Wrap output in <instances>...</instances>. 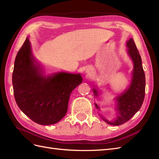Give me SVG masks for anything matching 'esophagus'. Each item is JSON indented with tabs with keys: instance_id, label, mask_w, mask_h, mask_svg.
<instances>
[{
	"instance_id": "34e87169",
	"label": "esophagus",
	"mask_w": 159,
	"mask_h": 159,
	"mask_svg": "<svg viewBox=\"0 0 159 159\" xmlns=\"http://www.w3.org/2000/svg\"><path fill=\"white\" fill-rule=\"evenodd\" d=\"M87 72H88V74L89 73V69H87Z\"/></svg>"
}]
</instances>
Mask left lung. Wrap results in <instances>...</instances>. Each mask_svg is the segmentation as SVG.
Wrapping results in <instances>:
<instances>
[{"label": "left lung", "mask_w": 159, "mask_h": 159, "mask_svg": "<svg viewBox=\"0 0 159 159\" xmlns=\"http://www.w3.org/2000/svg\"><path fill=\"white\" fill-rule=\"evenodd\" d=\"M127 52L134 63L133 78L130 87L127 90L116 98V111L117 116L113 121L107 120L102 117V119L108 124L119 126L129 120L142 106L145 97L146 89V76L141 63V57L138 51L133 38H130L126 43ZM95 96H98V91L93 89ZM95 105L98 109L100 107L97 104Z\"/></svg>", "instance_id": "1"}]
</instances>
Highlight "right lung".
<instances>
[{
	"label": "right lung",
	"instance_id": "obj_1",
	"mask_svg": "<svg viewBox=\"0 0 159 159\" xmlns=\"http://www.w3.org/2000/svg\"><path fill=\"white\" fill-rule=\"evenodd\" d=\"M82 81L80 74L43 75L32 55L28 38L17 54L12 74L16 102L26 116L39 124L50 125L61 120L71 93Z\"/></svg>",
	"mask_w": 159,
	"mask_h": 159
}]
</instances>
